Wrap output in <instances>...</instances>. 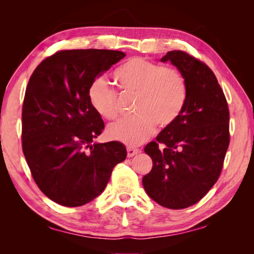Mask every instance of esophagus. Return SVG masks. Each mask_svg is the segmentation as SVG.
Listing matches in <instances>:
<instances>
[{"label": "esophagus", "instance_id": "esophagus-1", "mask_svg": "<svg viewBox=\"0 0 254 254\" xmlns=\"http://www.w3.org/2000/svg\"><path fill=\"white\" fill-rule=\"evenodd\" d=\"M137 153H140V149H136V148H133V147H127L128 158H131V157L137 155Z\"/></svg>", "mask_w": 254, "mask_h": 254}]
</instances>
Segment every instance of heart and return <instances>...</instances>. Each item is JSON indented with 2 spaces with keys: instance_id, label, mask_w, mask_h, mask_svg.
<instances>
[{
  "instance_id": "obj_1",
  "label": "heart",
  "mask_w": 254,
  "mask_h": 254,
  "mask_svg": "<svg viewBox=\"0 0 254 254\" xmlns=\"http://www.w3.org/2000/svg\"><path fill=\"white\" fill-rule=\"evenodd\" d=\"M123 93L136 96L134 118L111 124L107 134L129 147L139 146L161 128L173 125L188 99V82L176 67L163 66L142 57H132L114 73ZM89 102L101 117L113 120L119 115L118 92L104 76L95 78L88 90Z\"/></svg>"
}]
</instances>
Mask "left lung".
Listing matches in <instances>:
<instances>
[{"instance_id":"1","label":"left lung","mask_w":254,"mask_h":254,"mask_svg":"<svg viewBox=\"0 0 254 254\" xmlns=\"http://www.w3.org/2000/svg\"><path fill=\"white\" fill-rule=\"evenodd\" d=\"M161 61L183 73L188 99L178 120L145 146L152 168L143 187L160 205L179 210L201 200L218 180L230 143V113L216 76L203 61L183 51L168 52Z\"/></svg>"}]
</instances>
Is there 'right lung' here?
Segmentation results:
<instances>
[{"instance_id":"obj_1","label":"right lung","mask_w":254,"mask_h":254,"mask_svg":"<svg viewBox=\"0 0 254 254\" xmlns=\"http://www.w3.org/2000/svg\"><path fill=\"white\" fill-rule=\"evenodd\" d=\"M125 56L111 50H64L30 76L22 107V149L38 188L58 204L93 200L113 167L126 159L120 142L93 143L105 124L88 96L92 81Z\"/></svg>"}]
</instances>
